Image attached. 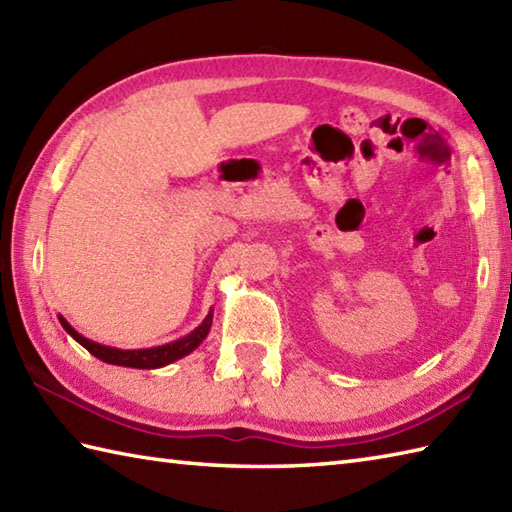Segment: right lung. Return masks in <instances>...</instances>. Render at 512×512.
<instances>
[{
  "label": "right lung",
  "mask_w": 512,
  "mask_h": 512,
  "mask_svg": "<svg viewBox=\"0 0 512 512\" xmlns=\"http://www.w3.org/2000/svg\"><path fill=\"white\" fill-rule=\"evenodd\" d=\"M59 321L63 325V330L68 332L76 343H81L85 350L94 354L103 363L121 365V367H136V369H156V367H165L173 361H178V358L191 354L195 347H198L206 339V334H209L211 323H213V312L206 314V319L191 334L182 336V339L167 343V345L149 347V350H116V347L94 343V341L85 339V336L76 332L72 325L61 317V314H59Z\"/></svg>",
  "instance_id": "1"
}]
</instances>
